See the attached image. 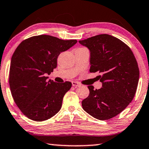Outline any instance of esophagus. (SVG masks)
Here are the masks:
<instances>
[{
    "instance_id": "obj_1",
    "label": "esophagus",
    "mask_w": 149,
    "mask_h": 149,
    "mask_svg": "<svg viewBox=\"0 0 149 149\" xmlns=\"http://www.w3.org/2000/svg\"><path fill=\"white\" fill-rule=\"evenodd\" d=\"M72 85L73 87H81V85L80 84L79 82H77V81H72Z\"/></svg>"
}]
</instances>
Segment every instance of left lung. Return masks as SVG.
Here are the masks:
<instances>
[{
	"mask_svg": "<svg viewBox=\"0 0 149 149\" xmlns=\"http://www.w3.org/2000/svg\"><path fill=\"white\" fill-rule=\"evenodd\" d=\"M90 50V72H99L102 87L89 85V95L82 101L84 110L106 120L115 117L132 101L139 80V68L131 49L117 38L100 34L79 42Z\"/></svg>",
	"mask_w": 149,
	"mask_h": 149,
	"instance_id": "left-lung-1",
	"label": "left lung"
}]
</instances>
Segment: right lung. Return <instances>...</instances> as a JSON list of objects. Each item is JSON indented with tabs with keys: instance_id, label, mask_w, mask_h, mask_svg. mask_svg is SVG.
Returning a JSON list of instances; mask_svg holds the SVG:
<instances>
[{
	"instance_id": "obj_1",
	"label": "right lung",
	"mask_w": 149,
	"mask_h": 149,
	"mask_svg": "<svg viewBox=\"0 0 149 149\" xmlns=\"http://www.w3.org/2000/svg\"><path fill=\"white\" fill-rule=\"evenodd\" d=\"M77 42L40 35L27 38L17 46L10 61L8 82L15 103L28 118L44 121L61 109L64 95L72 83L46 81V74L56 68L60 54Z\"/></svg>"
}]
</instances>
